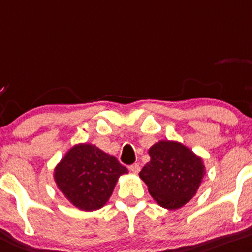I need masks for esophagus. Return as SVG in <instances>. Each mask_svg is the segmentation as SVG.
<instances>
[{
    "label": "esophagus",
    "mask_w": 252,
    "mask_h": 252,
    "mask_svg": "<svg viewBox=\"0 0 252 252\" xmlns=\"http://www.w3.org/2000/svg\"><path fill=\"white\" fill-rule=\"evenodd\" d=\"M129 170H131L132 172H133V174H138V172L140 171V165L139 164H132L131 166H129Z\"/></svg>",
    "instance_id": "obj_1"
}]
</instances>
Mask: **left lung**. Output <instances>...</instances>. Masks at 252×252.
<instances>
[{"label":"left lung","mask_w":252,"mask_h":252,"mask_svg":"<svg viewBox=\"0 0 252 252\" xmlns=\"http://www.w3.org/2000/svg\"><path fill=\"white\" fill-rule=\"evenodd\" d=\"M151 160L139 172L159 206L177 210L196 194L205 176L201 157L177 141L160 140L149 150Z\"/></svg>","instance_id":"1"}]
</instances>
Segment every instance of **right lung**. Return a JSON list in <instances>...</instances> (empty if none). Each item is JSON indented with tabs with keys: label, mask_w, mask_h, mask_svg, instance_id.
Here are the masks:
<instances>
[{
	"label": "right lung",
	"mask_w": 252,
	"mask_h": 252,
	"mask_svg": "<svg viewBox=\"0 0 252 252\" xmlns=\"http://www.w3.org/2000/svg\"><path fill=\"white\" fill-rule=\"evenodd\" d=\"M128 170L114 156L92 144H78L55 169V181L64 196L82 211L103 207L117 181Z\"/></svg>",
	"instance_id": "1"
}]
</instances>
